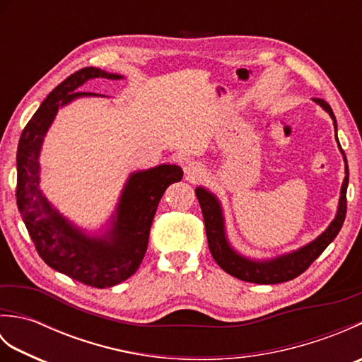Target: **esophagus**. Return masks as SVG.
<instances>
[{
    "mask_svg": "<svg viewBox=\"0 0 362 362\" xmlns=\"http://www.w3.org/2000/svg\"><path fill=\"white\" fill-rule=\"evenodd\" d=\"M205 173L204 166L199 163V161H189L185 166V174L189 177V179H199V177H202V174Z\"/></svg>",
    "mask_w": 362,
    "mask_h": 362,
    "instance_id": "obj_1",
    "label": "esophagus"
}]
</instances>
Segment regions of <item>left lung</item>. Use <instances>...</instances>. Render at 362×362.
Returning a JSON list of instances; mask_svg holds the SVG:
<instances>
[{"label":"left lung","instance_id":"obj_1","mask_svg":"<svg viewBox=\"0 0 362 362\" xmlns=\"http://www.w3.org/2000/svg\"><path fill=\"white\" fill-rule=\"evenodd\" d=\"M314 103L319 104L329 117L333 119L334 132H337V124L334 113L325 101L322 99H313ZM337 140V134H336ZM339 144V140H337ZM339 151L342 152L344 163H345V177L341 187V196L339 204H337V211L334 219L329 222V226L322 232L316 240L302 245L297 250H292L288 253H283L275 258L269 259H253L243 255L238 250H235L230 244L227 233H226V218L224 211H222V205L216 194L211 193L210 189L204 187L196 188V196L201 204L205 230H206V240H209V247L214 261L219 264V267L224 269L227 274L236 276L243 281L257 283V284H275L283 283L296 279L300 274H303L306 269L311 266V263L316 259L322 252H324L328 244L332 243L339 233L342 224L345 221V213H347V187H349V165L345 153L339 144Z\"/></svg>","mask_w":362,"mask_h":362}]
</instances>
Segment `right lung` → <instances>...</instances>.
I'll use <instances>...</instances> for the list:
<instances>
[{
    "instance_id": "right-lung-1",
    "label": "right lung",
    "mask_w": 362,
    "mask_h": 362,
    "mask_svg": "<svg viewBox=\"0 0 362 362\" xmlns=\"http://www.w3.org/2000/svg\"><path fill=\"white\" fill-rule=\"evenodd\" d=\"M124 79L87 66L60 82L23 129L17 149V205L38 255L54 271L93 288H110L140 267L149 232L166 188L182 180L177 165H158L129 175L110 221L96 233L78 227L40 189V152L59 109L74 99L104 95L78 91L90 79Z\"/></svg>"
}]
</instances>
